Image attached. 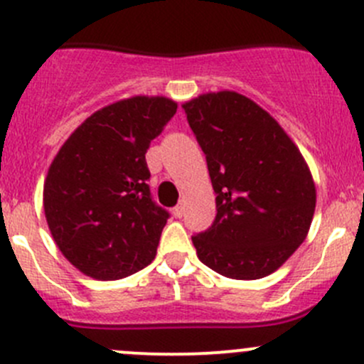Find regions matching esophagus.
<instances>
[{"instance_id":"1","label":"esophagus","mask_w":364,"mask_h":364,"mask_svg":"<svg viewBox=\"0 0 364 364\" xmlns=\"http://www.w3.org/2000/svg\"><path fill=\"white\" fill-rule=\"evenodd\" d=\"M172 213H174L176 218H181L183 213H185V209H183V205H181V204H178V205H176L174 209H172Z\"/></svg>"}]
</instances>
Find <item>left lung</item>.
<instances>
[{
    "label": "left lung",
    "instance_id": "8db88e82",
    "mask_svg": "<svg viewBox=\"0 0 364 364\" xmlns=\"http://www.w3.org/2000/svg\"><path fill=\"white\" fill-rule=\"evenodd\" d=\"M183 109L216 193L215 222L192 236L197 257L234 280L267 277L310 230L317 196L306 161L277 119L236 91Z\"/></svg>",
    "mask_w": 364,
    "mask_h": 364
}]
</instances>
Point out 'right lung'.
Segmentation results:
<instances>
[{"mask_svg":"<svg viewBox=\"0 0 364 364\" xmlns=\"http://www.w3.org/2000/svg\"><path fill=\"white\" fill-rule=\"evenodd\" d=\"M165 97H132L91 114L67 139L43 185L61 253L97 280L151 264L168 213L151 199L146 153L176 114Z\"/></svg>","mask_w":364,"mask_h":364,"instance_id":"add662e5","label":"right lung"}]
</instances>
